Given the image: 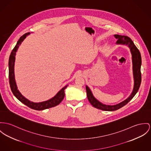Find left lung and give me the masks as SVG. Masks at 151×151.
Returning a JSON list of instances; mask_svg holds the SVG:
<instances>
[{
  "mask_svg": "<svg viewBox=\"0 0 151 151\" xmlns=\"http://www.w3.org/2000/svg\"><path fill=\"white\" fill-rule=\"evenodd\" d=\"M114 37L118 40L116 41L117 44H125L130 47V52L132 56V63H133V72L134 76V87L133 90L131 95L128 97L126 100L122 102L121 103L116 105L110 106L102 104L96 99L91 93L90 89L86 86V91L87 98L90 103L92 104L94 107L102 110L104 111H115L128 104V102L134 96L136 93H137L141 82V57L139 50L136 45L134 44L132 40L127 36L121 35H114Z\"/></svg>",
  "mask_w": 151,
  "mask_h": 151,
  "instance_id": "obj_1",
  "label": "left lung"
}]
</instances>
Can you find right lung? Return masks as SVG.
Listing matches in <instances>:
<instances>
[{
    "mask_svg": "<svg viewBox=\"0 0 151 151\" xmlns=\"http://www.w3.org/2000/svg\"><path fill=\"white\" fill-rule=\"evenodd\" d=\"M30 34V33H27L21 36L19 40L18 41L16 45L14 47L12 50L11 55L9 58V83L10 88L12 90V92L15 96L23 104L26 105L29 107L36 110H42L49 108H51L55 107L61 103V102L63 100L65 93L64 90L67 88V86L63 87L59 92H58L53 98L52 99L40 103H34L33 102H30L26 98H25L23 95L19 93L17 88V86L16 84V82L15 81V76H14V62L15 58V55L17 51L18 48L22 43V42L24 40V39Z\"/></svg>",
    "mask_w": 151,
    "mask_h": 151,
    "instance_id": "1",
    "label": "right lung"
}]
</instances>
